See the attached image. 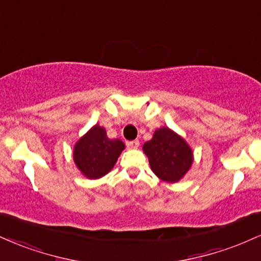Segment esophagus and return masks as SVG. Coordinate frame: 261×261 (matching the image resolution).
I'll list each match as a JSON object with an SVG mask.
<instances>
[{"label":"esophagus","mask_w":261,"mask_h":261,"mask_svg":"<svg viewBox=\"0 0 261 261\" xmlns=\"http://www.w3.org/2000/svg\"><path fill=\"white\" fill-rule=\"evenodd\" d=\"M126 144H127V147H128V148H131V149H135V148H137V147L140 146V141H139V140L128 141V142H126Z\"/></svg>","instance_id":"esophagus-1"}]
</instances>
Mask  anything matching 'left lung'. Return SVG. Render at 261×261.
<instances>
[{"mask_svg": "<svg viewBox=\"0 0 261 261\" xmlns=\"http://www.w3.org/2000/svg\"><path fill=\"white\" fill-rule=\"evenodd\" d=\"M143 152L152 171L170 184L180 181L193 163V152L186 141L165 126L154 131L152 140L143 144Z\"/></svg>", "mask_w": 261, "mask_h": 261, "instance_id": "8db88e82", "label": "left lung"}]
</instances>
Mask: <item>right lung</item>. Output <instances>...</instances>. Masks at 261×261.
Here are the masks:
<instances>
[{
    "mask_svg": "<svg viewBox=\"0 0 261 261\" xmlns=\"http://www.w3.org/2000/svg\"><path fill=\"white\" fill-rule=\"evenodd\" d=\"M125 144L120 140H111L98 124L91 127L74 146V162L84 176L96 180L112 170Z\"/></svg>",
    "mask_w": 261,
    "mask_h": 261,
    "instance_id": "1",
    "label": "right lung"
}]
</instances>
